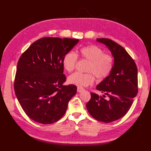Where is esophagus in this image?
<instances>
[{
    "mask_svg": "<svg viewBox=\"0 0 151 151\" xmlns=\"http://www.w3.org/2000/svg\"><path fill=\"white\" fill-rule=\"evenodd\" d=\"M83 91H84V89L82 87H78V88H77V91H78V93H81V92H82Z\"/></svg>",
    "mask_w": 151,
    "mask_h": 151,
    "instance_id": "esophagus-1",
    "label": "esophagus"
}]
</instances>
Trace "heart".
Here are the masks:
<instances>
[{
    "mask_svg": "<svg viewBox=\"0 0 151 151\" xmlns=\"http://www.w3.org/2000/svg\"><path fill=\"white\" fill-rule=\"evenodd\" d=\"M82 58L89 61L86 71L89 73L83 74L76 72L73 73L67 78L69 84L84 87L91 85L95 78L93 73L99 79H103L109 75L113 68V58L110 54H104L101 48L96 45H88L82 47L80 50ZM77 62L76 54L70 51L63 56L62 65L64 69L67 72H71L75 69ZM93 73L92 74V73Z\"/></svg>",
    "mask_w": 151,
    "mask_h": 151,
    "instance_id": "heart-1",
    "label": "heart"
}]
</instances>
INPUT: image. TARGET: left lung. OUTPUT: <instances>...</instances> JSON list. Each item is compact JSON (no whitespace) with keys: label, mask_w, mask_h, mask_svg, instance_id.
Returning a JSON list of instances; mask_svg holds the SVG:
<instances>
[{"label":"left lung","mask_w":151,"mask_h":151,"mask_svg":"<svg viewBox=\"0 0 151 151\" xmlns=\"http://www.w3.org/2000/svg\"><path fill=\"white\" fill-rule=\"evenodd\" d=\"M97 41L105 45L111 53L114 63L111 73L97 86L103 93L102 97L91 93V99L86 108L97 121L111 123L119 119L129 110L137 93V69L127 50L114 41L97 38ZM107 95L108 100L104 97Z\"/></svg>","instance_id":"1"}]
</instances>
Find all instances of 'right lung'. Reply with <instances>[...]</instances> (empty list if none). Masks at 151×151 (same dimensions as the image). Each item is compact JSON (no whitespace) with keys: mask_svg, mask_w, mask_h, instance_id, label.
Instances as JSON below:
<instances>
[{"mask_svg":"<svg viewBox=\"0 0 151 151\" xmlns=\"http://www.w3.org/2000/svg\"><path fill=\"white\" fill-rule=\"evenodd\" d=\"M78 40L44 37L22 54L17 67L14 90L19 104L31 119L52 124L65 114L76 86H63L66 77L62 60Z\"/></svg>","mask_w":151,"mask_h":151,"instance_id":"add662e5","label":"right lung"}]
</instances>
